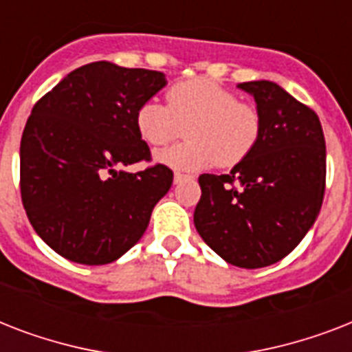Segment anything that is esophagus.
Masks as SVG:
<instances>
[{"label": "esophagus", "instance_id": "esophagus-1", "mask_svg": "<svg viewBox=\"0 0 352 352\" xmlns=\"http://www.w3.org/2000/svg\"><path fill=\"white\" fill-rule=\"evenodd\" d=\"M184 179H190V175H184V173H179V171H177L175 177H173V181H175V184H179V182L184 181Z\"/></svg>", "mask_w": 352, "mask_h": 352}]
</instances>
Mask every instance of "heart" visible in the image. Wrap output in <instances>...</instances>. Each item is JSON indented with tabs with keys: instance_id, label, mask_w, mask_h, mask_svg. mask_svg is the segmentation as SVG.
Returning a JSON list of instances; mask_svg holds the SVG:
<instances>
[{
	"instance_id": "heart-1",
	"label": "heart",
	"mask_w": 352,
	"mask_h": 352,
	"mask_svg": "<svg viewBox=\"0 0 352 352\" xmlns=\"http://www.w3.org/2000/svg\"><path fill=\"white\" fill-rule=\"evenodd\" d=\"M135 124L151 148H164L186 127V142L159 151L157 160L192 171L214 162L221 168L243 162L261 137L263 118L254 104L239 102V96L219 82L192 78L171 85L166 104H140Z\"/></svg>"
}]
</instances>
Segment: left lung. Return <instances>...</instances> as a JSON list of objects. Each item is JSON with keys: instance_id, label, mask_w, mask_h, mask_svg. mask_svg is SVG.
<instances>
[{"instance_id": "8db88e82", "label": "left lung", "mask_w": 352, "mask_h": 352, "mask_svg": "<svg viewBox=\"0 0 352 352\" xmlns=\"http://www.w3.org/2000/svg\"><path fill=\"white\" fill-rule=\"evenodd\" d=\"M256 98L261 137L230 173L199 177L193 223L206 245L241 268L289 256L314 225L325 193V138L311 107L278 84H239Z\"/></svg>"}]
</instances>
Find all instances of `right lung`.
<instances>
[{"instance_id":"add662e5","label":"right lung","mask_w":352,"mask_h":352,"mask_svg":"<svg viewBox=\"0 0 352 352\" xmlns=\"http://www.w3.org/2000/svg\"><path fill=\"white\" fill-rule=\"evenodd\" d=\"M166 85L149 69L93 62L36 102L19 146V190L30 225L69 261L106 265L144 235L173 182L164 164L129 173L151 151L135 124Z\"/></svg>"}]
</instances>
